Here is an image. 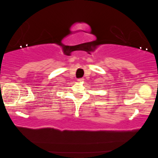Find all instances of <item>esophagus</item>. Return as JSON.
<instances>
[{"instance_id":"obj_1","label":"esophagus","mask_w":158,"mask_h":158,"mask_svg":"<svg viewBox=\"0 0 158 158\" xmlns=\"http://www.w3.org/2000/svg\"><path fill=\"white\" fill-rule=\"evenodd\" d=\"M84 81V79L83 78H79V79H77V82H79V83H81V82H83Z\"/></svg>"}]
</instances>
